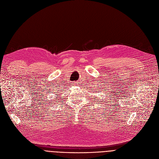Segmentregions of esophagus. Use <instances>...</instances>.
Returning a JSON list of instances; mask_svg holds the SVG:
<instances>
[{
    "mask_svg": "<svg viewBox=\"0 0 159 159\" xmlns=\"http://www.w3.org/2000/svg\"><path fill=\"white\" fill-rule=\"evenodd\" d=\"M76 85H77V84H76Z\"/></svg>",
    "mask_w": 159,
    "mask_h": 159,
    "instance_id": "1",
    "label": "esophagus"
}]
</instances>
